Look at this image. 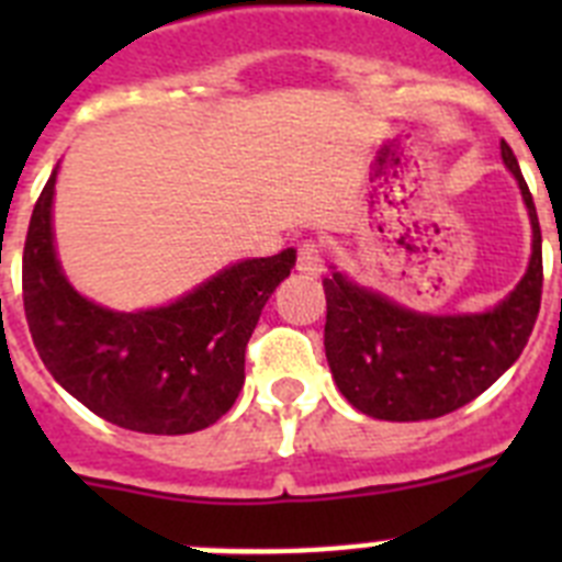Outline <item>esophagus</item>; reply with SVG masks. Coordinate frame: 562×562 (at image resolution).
Returning <instances> with one entry per match:
<instances>
[{"label": "esophagus", "instance_id": "esophagus-1", "mask_svg": "<svg viewBox=\"0 0 562 562\" xmlns=\"http://www.w3.org/2000/svg\"><path fill=\"white\" fill-rule=\"evenodd\" d=\"M295 267L304 272V276H321V272H324V245H321V241H315V238H306V241H301V247H297Z\"/></svg>", "mask_w": 562, "mask_h": 562}]
</instances>
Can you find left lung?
<instances>
[{"instance_id":"left-lung-1","label":"left lung","mask_w":562,"mask_h":562,"mask_svg":"<svg viewBox=\"0 0 562 562\" xmlns=\"http://www.w3.org/2000/svg\"><path fill=\"white\" fill-rule=\"evenodd\" d=\"M501 157L515 173L532 220V261L520 284L484 315H416L389 297L351 284L340 272L324 278V346L331 376L346 400L385 422L436 419L484 394L520 357L543 295V247L532 193L513 148Z\"/></svg>"}]
</instances>
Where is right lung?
<instances>
[{
    "mask_svg": "<svg viewBox=\"0 0 562 562\" xmlns=\"http://www.w3.org/2000/svg\"><path fill=\"white\" fill-rule=\"evenodd\" d=\"M53 188L56 171L33 207L22 258L24 317L49 374L117 428L180 436L213 425L245 385L247 340L295 250L238 261L160 310H103L58 267Z\"/></svg>",
    "mask_w": 562,
    "mask_h": 562,
    "instance_id": "obj_1",
    "label": "right lung"
}]
</instances>
